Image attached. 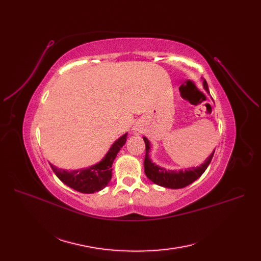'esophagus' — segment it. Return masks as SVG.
Instances as JSON below:
<instances>
[{
	"label": "esophagus",
	"mask_w": 261,
	"mask_h": 261,
	"mask_svg": "<svg viewBox=\"0 0 261 261\" xmlns=\"http://www.w3.org/2000/svg\"><path fill=\"white\" fill-rule=\"evenodd\" d=\"M136 133H137V134H139V133H140V132H139V130H136Z\"/></svg>",
	"instance_id": "esophagus-1"
}]
</instances>
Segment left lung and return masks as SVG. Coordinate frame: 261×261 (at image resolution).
<instances>
[{
  "label": "left lung",
  "mask_w": 261,
  "mask_h": 261,
  "mask_svg": "<svg viewBox=\"0 0 261 261\" xmlns=\"http://www.w3.org/2000/svg\"><path fill=\"white\" fill-rule=\"evenodd\" d=\"M203 88L208 90V84L206 81H203ZM145 144H146V155H145V161H144V167H145V173L147 177L152 180L154 184L160 185L163 187H168V188H183L186 187L187 185L192 184L193 181H195L197 178L200 177L202 175V173L206 171L208 168V165L210 164L212 156L215 154V151H213L207 161L203 164H201L198 168H192V169H187L185 171H171V170H165L163 168L158 167L154 163L151 162V160L149 159V149H150V144L149 140L144 137Z\"/></svg>",
  "instance_id": "left-lung-1"
}]
</instances>
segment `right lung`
<instances>
[{"label": "right lung", "instance_id": "add662e5", "mask_svg": "<svg viewBox=\"0 0 261 261\" xmlns=\"http://www.w3.org/2000/svg\"><path fill=\"white\" fill-rule=\"evenodd\" d=\"M127 133L118 138L99 163L88 169L65 171L50 164L51 169L63 183L83 194H92L103 189L112 177V164L120 149L125 145Z\"/></svg>", "mask_w": 261, "mask_h": 261}]
</instances>
